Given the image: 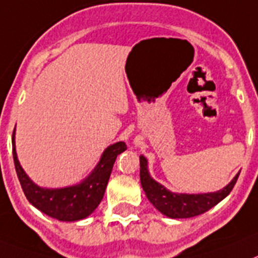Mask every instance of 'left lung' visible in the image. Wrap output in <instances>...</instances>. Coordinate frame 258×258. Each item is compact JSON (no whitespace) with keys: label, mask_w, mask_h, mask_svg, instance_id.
<instances>
[{"label":"left lung","mask_w":258,"mask_h":258,"mask_svg":"<svg viewBox=\"0 0 258 258\" xmlns=\"http://www.w3.org/2000/svg\"><path fill=\"white\" fill-rule=\"evenodd\" d=\"M237 176L239 172L219 191L208 194H178L154 180L149 174L148 160L143 154L140 156V182L143 189L153 207L169 218H191L208 212L231 192Z\"/></svg>","instance_id":"obj_1"}]
</instances>
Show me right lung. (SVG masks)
<instances>
[{
	"label": "right lung",
	"instance_id": "add662e5",
	"mask_svg": "<svg viewBox=\"0 0 258 258\" xmlns=\"http://www.w3.org/2000/svg\"><path fill=\"white\" fill-rule=\"evenodd\" d=\"M126 149L124 142L114 143L102 152L95 169L82 182L62 188H45L36 184L21 166L15 148V130L13 132L15 170L27 200L44 214L63 222L80 221L95 212L104 197L116 156Z\"/></svg>",
	"mask_w": 258,
	"mask_h": 258
}]
</instances>
